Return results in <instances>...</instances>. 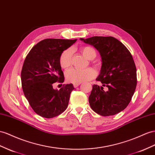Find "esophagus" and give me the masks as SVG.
I'll return each instance as SVG.
<instances>
[{
    "mask_svg": "<svg viewBox=\"0 0 155 155\" xmlns=\"http://www.w3.org/2000/svg\"><path fill=\"white\" fill-rule=\"evenodd\" d=\"M81 84H73V86L74 87V88H77V87H78V86H80Z\"/></svg>",
    "mask_w": 155,
    "mask_h": 155,
    "instance_id": "obj_1",
    "label": "esophagus"
}]
</instances>
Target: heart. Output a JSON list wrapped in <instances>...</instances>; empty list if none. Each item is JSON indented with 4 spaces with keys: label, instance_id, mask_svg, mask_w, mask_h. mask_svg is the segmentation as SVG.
Listing matches in <instances>:
<instances>
[{
    "label": "heart",
    "instance_id": "obj_1",
    "mask_svg": "<svg viewBox=\"0 0 155 155\" xmlns=\"http://www.w3.org/2000/svg\"><path fill=\"white\" fill-rule=\"evenodd\" d=\"M81 52L89 60H92L96 57V51L90 46H83L81 48ZM72 63V51L67 49L63 51L59 57V65L63 69H67ZM96 77V71L92 68L85 70L72 69L67 71L65 78L67 82L73 84H81L82 82L90 81Z\"/></svg>",
    "mask_w": 155,
    "mask_h": 155
}]
</instances>
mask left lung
<instances>
[{
  "label": "left lung",
  "mask_w": 155,
  "mask_h": 155,
  "mask_svg": "<svg viewBox=\"0 0 155 155\" xmlns=\"http://www.w3.org/2000/svg\"><path fill=\"white\" fill-rule=\"evenodd\" d=\"M80 39L100 52L102 65L96 80L108 88L105 92L104 87L93 86L88 98L91 108L104 117L121 112L128 105L136 88V67L132 54L113 37Z\"/></svg>",
  "instance_id": "obj_1"
}]
</instances>
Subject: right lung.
<instances>
[{
	"mask_svg": "<svg viewBox=\"0 0 155 155\" xmlns=\"http://www.w3.org/2000/svg\"><path fill=\"white\" fill-rule=\"evenodd\" d=\"M76 41L77 39L43 40L33 47L23 63L21 73L23 93L34 111L42 117H56L68 106L73 85H64L58 90L53 88V84L64 82L59 57Z\"/></svg>",
	"mask_w": 155,
	"mask_h": 155,
	"instance_id": "right-lung-1",
	"label": "right lung"
}]
</instances>
